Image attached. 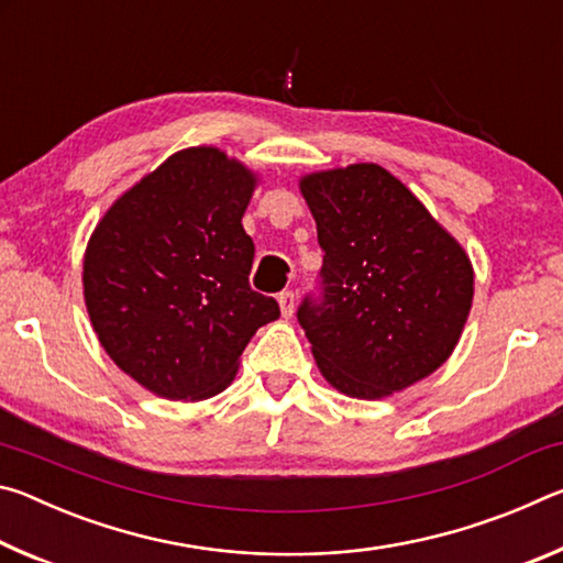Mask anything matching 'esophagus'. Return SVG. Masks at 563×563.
Segmentation results:
<instances>
[{
    "instance_id": "1",
    "label": "esophagus",
    "mask_w": 563,
    "mask_h": 563,
    "mask_svg": "<svg viewBox=\"0 0 563 563\" xmlns=\"http://www.w3.org/2000/svg\"><path fill=\"white\" fill-rule=\"evenodd\" d=\"M278 305H280L283 318H290L292 310H295V295H292V290H283L278 295Z\"/></svg>"
}]
</instances>
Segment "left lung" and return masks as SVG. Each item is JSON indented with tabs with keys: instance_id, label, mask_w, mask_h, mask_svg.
<instances>
[{
	"instance_id": "obj_1",
	"label": "left lung",
	"mask_w": 563,
	"mask_h": 563,
	"mask_svg": "<svg viewBox=\"0 0 563 563\" xmlns=\"http://www.w3.org/2000/svg\"><path fill=\"white\" fill-rule=\"evenodd\" d=\"M318 225L322 300L298 320L338 393L383 399L432 375L470 318L474 268L456 238L377 164L300 178Z\"/></svg>"
}]
</instances>
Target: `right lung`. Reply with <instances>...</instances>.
<instances>
[{
	"mask_svg": "<svg viewBox=\"0 0 563 563\" xmlns=\"http://www.w3.org/2000/svg\"><path fill=\"white\" fill-rule=\"evenodd\" d=\"M258 176L216 146L176 151L103 213L84 253V300L101 347L166 399L233 383L255 330L280 308L251 288L243 213Z\"/></svg>",
	"mask_w": 563,
	"mask_h": 563,
	"instance_id": "add662e5",
	"label": "right lung"
}]
</instances>
